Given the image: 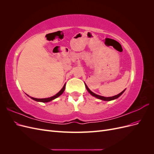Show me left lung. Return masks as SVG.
I'll list each match as a JSON object with an SVG mask.
<instances>
[{"mask_svg":"<svg viewBox=\"0 0 154 154\" xmlns=\"http://www.w3.org/2000/svg\"><path fill=\"white\" fill-rule=\"evenodd\" d=\"M85 87H86V88H87V90L88 91V92L90 93V94L92 95V96H94V97H97V99H100V100H103V101H111V100H116V99H117L118 97H119L121 95H122L123 93L124 92V91H125V89L124 90V91H123L122 92H120L119 94H118V95H116V96H112V97H104V96H100V95H97V94H96L95 93H94V92H92L89 88H88V87L87 86V85L85 84Z\"/></svg>","mask_w":154,"mask_h":154,"instance_id":"left-lung-1","label":"left lung"}]
</instances>
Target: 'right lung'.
Instances as JSON below:
<instances>
[{"label":"right lung","instance_id":"add662e5","mask_svg":"<svg viewBox=\"0 0 154 154\" xmlns=\"http://www.w3.org/2000/svg\"><path fill=\"white\" fill-rule=\"evenodd\" d=\"M65 88H66V83H65V85H63V88H62L61 90H60L57 94H55L54 96H52V97H48V98H42V99H38V98H35V97H31V96H29L31 99H32L33 100H35V101H40V102H43V103H46V102H49V101H52V100H54V99H56L57 98V97H59L60 95L61 94H62V93L64 92V91H65Z\"/></svg>","mask_w":154,"mask_h":154}]
</instances>
